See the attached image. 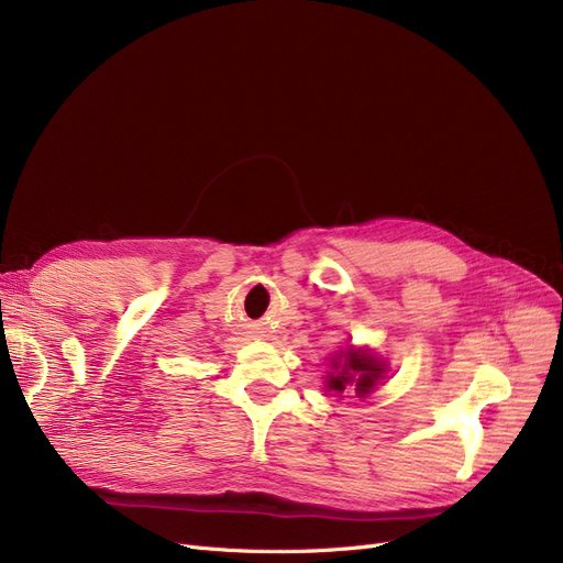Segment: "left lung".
Wrapping results in <instances>:
<instances>
[{
    "mask_svg": "<svg viewBox=\"0 0 563 563\" xmlns=\"http://www.w3.org/2000/svg\"><path fill=\"white\" fill-rule=\"evenodd\" d=\"M383 373L385 364L380 360L371 357L364 350H347L343 352V362H334V371L327 376V387L336 394L352 387L360 397H366L383 378Z\"/></svg>",
    "mask_w": 563,
    "mask_h": 563,
    "instance_id": "1",
    "label": "left lung"
}]
</instances>
